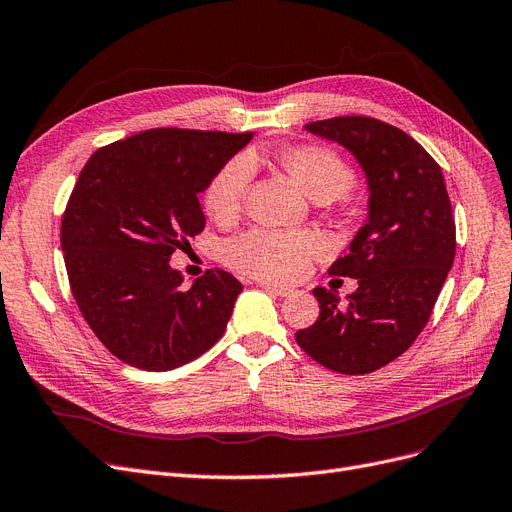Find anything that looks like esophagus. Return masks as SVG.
Instances as JSON below:
<instances>
[{"label":"esophagus","instance_id":"obj_1","mask_svg":"<svg viewBox=\"0 0 512 512\" xmlns=\"http://www.w3.org/2000/svg\"><path fill=\"white\" fill-rule=\"evenodd\" d=\"M260 288H262V290H267L269 294L279 296V298H288V296H292V294H294V290H292V288H285V285L267 283V281H262V283H260Z\"/></svg>","mask_w":512,"mask_h":512}]
</instances>
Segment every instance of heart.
Returning <instances> with one entry per match:
<instances>
[{
	"mask_svg": "<svg viewBox=\"0 0 512 512\" xmlns=\"http://www.w3.org/2000/svg\"><path fill=\"white\" fill-rule=\"evenodd\" d=\"M279 161L298 185L317 203L342 199L353 187L351 163L336 151L319 145L283 149ZM254 166L248 155H235L214 174L203 193L206 210L220 222L233 220L248 195ZM319 237L290 231H250L227 245V260L235 269L260 279H298L321 252Z\"/></svg>",
	"mask_w": 512,
	"mask_h": 512,
	"instance_id": "obj_1",
	"label": "heart"
}]
</instances>
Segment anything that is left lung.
<instances>
[{
    "label": "left lung",
    "instance_id": "obj_1",
    "mask_svg": "<svg viewBox=\"0 0 512 512\" xmlns=\"http://www.w3.org/2000/svg\"><path fill=\"white\" fill-rule=\"evenodd\" d=\"M306 130L349 149L370 187V218L330 275L359 288L340 302L315 288L319 317L296 332L300 349L338 374H370L403 355L431 319L456 256V222L439 163L403 130L342 115Z\"/></svg>",
    "mask_w": 512,
    "mask_h": 512
}]
</instances>
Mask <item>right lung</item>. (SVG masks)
<instances>
[{
    "instance_id": "add662e5",
    "label": "right lung",
    "mask_w": 512,
    "mask_h": 512,
    "mask_svg": "<svg viewBox=\"0 0 512 512\" xmlns=\"http://www.w3.org/2000/svg\"><path fill=\"white\" fill-rule=\"evenodd\" d=\"M250 138L153 128L100 147L79 172L60 248L81 315L117 359L168 372L227 330L243 285L210 269L185 290L170 256L206 227L197 195Z\"/></svg>"
}]
</instances>
